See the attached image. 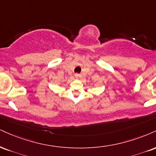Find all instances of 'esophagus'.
Segmentation results:
<instances>
[{
    "label": "esophagus",
    "mask_w": 156,
    "mask_h": 156,
    "mask_svg": "<svg viewBox=\"0 0 156 156\" xmlns=\"http://www.w3.org/2000/svg\"><path fill=\"white\" fill-rule=\"evenodd\" d=\"M75 76H76V78H80V77H81V75L76 73V74H75Z\"/></svg>",
    "instance_id": "1"
}]
</instances>
